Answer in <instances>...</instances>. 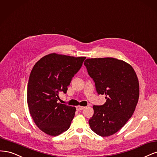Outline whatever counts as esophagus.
<instances>
[{
	"label": "esophagus",
	"mask_w": 157,
	"mask_h": 157,
	"mask_svg": "<svg viewBox=\"0 0 157 157\" xmlns=\"http://www.w3.org/2000/svg\"><path fill=\"white\" fill-rule=\"evenodd\" d=\"M84 108H85L84 106H81V105H78V106H76V109H77V110H78V111L82 110V109H83Z\"/></svg>",
	"instance_id": "34e87169"
}]
</instances>
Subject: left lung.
<instances>
[{"mask_svg":"<svg viewBox=\"0 0 157 157\" xmlns=\"http://www.w3.org/2000/svg\"><path fill=\"white\" fill-rule=\"evenodd\" d=\"M84 64L98 94L106 99L104 104L93 105L90 127L102 137L113 135L134 112L140 95L137 75L128 63L112 57L87 59Z\"/></svg>","mask_w":157,"mask_h":157,"instance_id":"left-lung-1","label":"left lung"}]
</instances>
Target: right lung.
Here are the masks:
<instances>
[{
	"label": "right lung",
	"mask_w": 157,
	"mask_h": 157,
	"mask_svg": "<svg viewBox=\"0 0 157 157\" xmlns=\"http://www.w3.org/2000/svg\"><path fill=\"white\" fill-rule=\"evenodd\" d=\"M85 58L51 53L34 64L27 85V104L34 122L44 133L57 136L69 128L75 108L58 103L59 94L67 93Z\"/></svg>",
	"instance_id": "obj_1"
}]
</instances>
